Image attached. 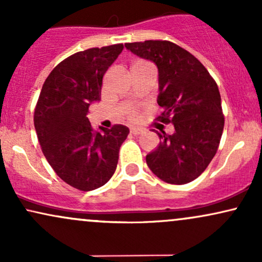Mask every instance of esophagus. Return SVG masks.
Segmentation results:
<instances>
[{
  "label": "esophagus",
  "instance_id": "esophagus-1",
  "mask_svg": "<svg viewBox=\"0 0 262 262\" xmlns=\"http://www.w3.org/2000/svg\"><path fill=\"white\" fill-rule=\"evenodd\" d=\"M130 133L134 134V135H139V134L143 133V129H140V128H132L130 129Z\"/></svg>",
  "mask_w": 262,
  "mask_h": 262
}]
</instances>
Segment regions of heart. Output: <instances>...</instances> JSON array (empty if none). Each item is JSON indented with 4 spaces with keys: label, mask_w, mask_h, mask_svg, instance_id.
Listing matches in <instances>:
<instances>
[{
    "label": "heart",
    "mask_w": 262,
    "mask_h": 262,
    "mask_svg": "<svg viewBox=\"0 0 262 262\" xmlns=\"http://www.w3.org/2000/svg\"><path fill=\"white\" fill-rule=\"evenodd\" d=\"M143 64H148V62H145V61H138V62H135V64L133 65V66H135V65H143ZM128 117L130 119H135L137 118V110H134V108H130V110L128 111Z\"/></svg>",
    "instance_id": "obj_1"
}]
</instances>
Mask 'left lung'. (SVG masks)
Segmentation results:
<instances>
[{
  "label": "left lung",
  "mask_w": 262,
  "mask_h": 262,
  "mask_svg": "<svg viewBox=\"0 0 262 262\" xmlns=\"http://www.w3.org/2000/svg\"><path fill=\"white\" fill-rule=\"evenodd\" d=\"M135 55L158 66V121L172 123L175 133H158L160 144L146 155L159 179L183 185L197 179L217 152L224 128L221 93L207 69L191 53L169 40L127 43Z\"/></svg>",
  "instance_id": "left-lung-1"
}]
</instances>
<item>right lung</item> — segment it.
<instances>
[{
  "instance_id": "1",
  "label": "right lung",
  "mask_w": 262,
  "mask_h": 262,
  "mask_svg": "<svg viewBox=\"0 0 262 262\" xmlns=\"http://www.w3.org/2000/svg\"><path fill=\"white\" fill-rule=\"evenodd\" d=\"M123 48H91L62 60L45 80L35 106L34 127L45 159L62 181L80 191L110 181L129 134L122 124L96 132L86 117L90 104L101 100L103 75Z\"/></svg>"
}]
</instances>
